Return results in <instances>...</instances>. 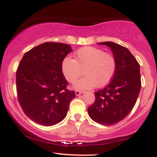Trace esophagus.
<instances>
[{"label": "esophagus", "instance_id": "1", "mask_svg": "<svg viewBox=\"0 0 157 157\" xmlns=\"http://www.w3.org/2000/svg\"><path fill=\"white\" fill-rule=\"evenodd\" d=\"M82 93H83V91H78V90H77V91H75V94H76V96H79L80 94H82Z\"/></svg>", "mask_w": 157, "mask_h": 157}]
</instances>
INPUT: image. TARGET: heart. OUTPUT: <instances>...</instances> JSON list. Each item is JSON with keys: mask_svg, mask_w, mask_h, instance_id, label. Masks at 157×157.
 I'll return each mask as SVG.
<instances>
[{"mask_svg": "<svg viewBox=\"0 0 157 157\" xmlns=\"http://www.w3.org/2000/svg\"><path fill=\"white\" fill-rule=\"evenodd\" d=\"M116 60L110 53L100 48L85 46L75 52V59L66 57L62 63V72L69 82H75L83 73L85 77L77 81V89H89L106 86L116 71Z\"/></svg>", "mask_w": 157, "mask_h": 157, "instance_id": "heart-1", "label": "heart"}]
</instances>
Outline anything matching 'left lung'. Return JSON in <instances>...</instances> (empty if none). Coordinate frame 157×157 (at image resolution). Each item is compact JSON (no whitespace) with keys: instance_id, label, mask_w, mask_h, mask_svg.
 <instances>
[{"instance_id":"obj_1","label":"left lung","mask_w":157,"mask_h":157,"mask_svg":"<svg viewBox=\"0 0 157 157\" xmlns=\"http://www.w3.org/2000/svg\"><path fill=\"white\" fill-rule=\"evenodd\" d=\"M98 44L111 48L116 60V71L110 83L94 93L95 101L88 113L97 123L111 125L125 119L136 103L141 89L140 64L127 48L113 42Z\"/></svg>"}]
</instances>
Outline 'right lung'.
Returning a JSON list of instances; mask_svg holds the SVG:
<instances>
[{
    "label": "right lung",
    "mask_w": 157,
    "mask_h": 157,
    "mask_svg": "<svg viewBox=\"0 0 157 157\" xmlns=\"http://www.w3.org/2000/svg\"><path fill=\"white\" fill-rule=\"evenodd\" d=\"M72 51L68 44L47 42L24 54L16 72L17 98L23 112L36 123L52 126L67 114L75 91L66 89L62 63Z\"/></svg>",
    "instance_id": "add662e5"
}]
</instances>
